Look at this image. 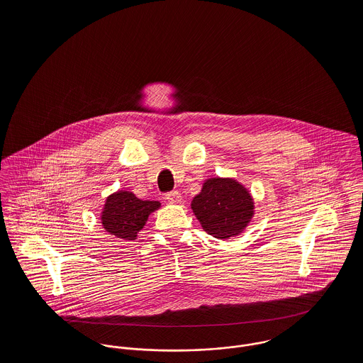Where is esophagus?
Segmentation results:
<instances>
[{"mask_svg": "<svg viewBox=\"0 0 363 363\" xmlns=\"http://www.w3.org/2000/svg\"><path fill=\"white\" fill-rule=\"evenodd\" d=\"M164 199H166L169 203H172V204H177V203L182 201V196H180L179 191H169V193H166Z\"/></svg>", "mask_w": 363, "mask_h": 363, "instance_id": "esophagus-1", "label": "esophagus"}]
</instances>
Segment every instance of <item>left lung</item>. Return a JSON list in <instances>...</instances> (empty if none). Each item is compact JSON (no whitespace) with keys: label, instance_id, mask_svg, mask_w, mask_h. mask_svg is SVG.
Returning <instances> with one entry per match:
<instances>
[{"label":"left lung","instance_id":"left-lung-1","mask_svg":"<svg viewBox=\"0 0 363 363\" xmlns=\"http://www.w3.org/2000/svg\"><path fill=\"white\" fill-rule=\"evenodd\" d=\"M191 208L208 235L216 239L238 236L250 222L253 199L250 193L233 179H208Z\"/></svg>","mask_w":363,"mask_h":363}]
</instances>
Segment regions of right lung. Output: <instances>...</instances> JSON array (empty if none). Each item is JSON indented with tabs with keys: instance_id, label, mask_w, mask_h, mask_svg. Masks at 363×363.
<instances>
[{
	"instance_id": "right-lung-1",
	"label": "right lung",
	"mask_w": 363,
	"mask_h": 363,
	"mask_svg": "<svg viewBox=\"0 0 363 363\" xmlns=\"http://www.w3.org/2000/svg\"><path fill=\"white\" fill-rule=\"evenodd\" d=\"M160 207L157 201H143L130 191H117L107 197L102 212L104 229L120 239L134 240L145 226L151 212Z\"/></svg>"
}]
</instances>
